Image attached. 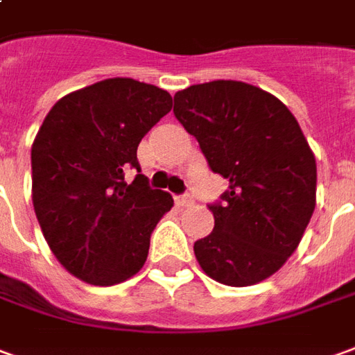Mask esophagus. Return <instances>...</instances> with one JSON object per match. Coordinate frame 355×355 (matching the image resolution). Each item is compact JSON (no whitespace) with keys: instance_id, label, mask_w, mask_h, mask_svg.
Segmentation results:
<instances>
[{"instance_id":"1","label":"esophagus","mask_w":355,"mask_h":355,"mask_svg":"<svg viewBox=\"0 0 355 355\" xmlns=\"http://www.w3.org/2000/svg\"><path fill=\"white\" fill-rule=\"evenodd\" d=\"M175 202H178L180 207H191L193 202H195V199H193L191 193H183V195H180V197L175 199Z\"/></svg>"}]
</instances>
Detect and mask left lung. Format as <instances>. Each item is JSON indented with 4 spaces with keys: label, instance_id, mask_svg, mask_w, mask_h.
Returning <instances> with one entry per match:
<instances>
[{
    "label": "left lung",
    "instance_id": "8db88e82",
    "mask_svg": "<svg viewBox=\"0 0 355 355\" xmlns=\"http://www.w3.org/2000/svg\"><path fill=\"white\" fill-rule=\"evenodd\" d=\"M173 116L230 182L209 205L214 230L195 241L207 275L251 286L275 275L300 245L315 210L317 166L297 119L280 100L241 80L193 85Z\"/></svg>",
    "mask_w": 355,
    "mask_h": 355
}]
</instances>
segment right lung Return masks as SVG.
Returning a JSON list of instances; mask_svg holds the SVG:
<instances>
[{
  "label": "right lung",
  "mask_w": 355,
  "mask_h": 355,
  "mask_svg": "<svg viewBox=\"0 0 355 355\" xmlns=\"http://www.w3.org/2000/svg\"><path fill=\"white\" fill-rule=\"evenodd\" d=\"M172 96L135 79H106L63 96L34 139L33 205L51 253L71 275L114 286L145 265L150 234L173 207L141 173L137 146ZM135 167L136 180L125 182Z\"/></svg>",
  "instance_id": "obj_1"
}]
</instances>
